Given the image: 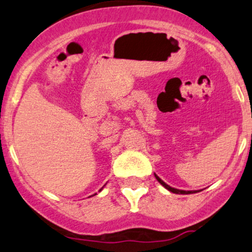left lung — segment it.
<instances>
[{
  "label": "left lung",
  "instance_id": "left-lung-1",
  "mask_svg": "<svg viewBox=\"0 0 252 252\" xmlns=\"http://www.w3.org/2000/svg\"><path fill=\"white\" fill-rule=\"evenodd\" d=\"M154 176H156V179L158 180V182H159L161 186L162 187H165L167 190H169L170 192H173V193H180V194H189V193H196V192H198L199 190H192V191H186V190H179V189H175V188H172L170 186H168V184H166L165 182H163L162 180L160 179L159 176L158 175H156V174H154Z\"/></svg>",
  "mask_w": 252,
  "mask_h": 252
}]
</instances>
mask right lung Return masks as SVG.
Returning a JSON list of instances; mask_svg holds the SVG:
<instances>
[{
	"instance_id": "obj_1",
	"label": "right lung",
	"mask_w": 252,
	"mask_h": 252,
	"mask_svg": "<svg viewBox=\"0 0 252 252\" xmlns=\"http://www.w3.org/2000/svg\"><path fill=\"white\" fill-rule=\"evenodd\" d=\"M101 190H102V188H101V189H100V190H99V191H101ZM94 194H96V193H94Z\"/></svg>"
}]
</instances>
